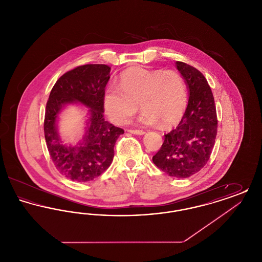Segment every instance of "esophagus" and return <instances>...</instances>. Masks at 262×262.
I'll return each instance as SVG.
<instances>
[{
	"instance_id": "obj_1",
	"label": "esophagus",
	"mask_w": 262,
	"mask_h": 262,
	"mask_svg": "<svg viewBox=\"0 0 262 262\" xmlns=\"http://www.w3.org/2000/svg\"><path fill=\"white\" fill-rule=\"evenodd\" d=\"M128 132H129L130 134L137 135V136H142V135L145 134V132L142 130V129H128Z\"/></svg>"
}]
</instances>
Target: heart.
<instances>
[{"instance_id": "obj_1", "label": "heart", "mask_w": 262, "mask_h": 262, "mask_svg": "<svg viewBox=\"0 0 262 262\" xmlns=\"http://www.w3.org/2000/svg\"><path fill=\"white\" fill-rule=\"evenodd\" d=\"M187 102L186 81L173 70H126L121 75L120 85L110 83L103 94L105 112L117 125L127 124L139 104L144 110L138 118L141 125H174L182 119Z\"/></svg>"}]
</instances>
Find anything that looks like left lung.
<instances>
[{"instance_id": "8db88e82", "label": "left lung", "mask_w": 262, "mask_h": 262, "mask_svg": "<svg viewBox=\"0 0 262 262\" xmlns=\"http://www.w3.org/2000/svg\"><path fill=\"white\" fill-rule=\"evenodd\" d=\"M176 67L187 85L189 98L178 126L165 135L152 161L164 173L185 179L206 165L217 135V114L211 88L204 75L186 62Z\"/></svg>"}]
</instances>
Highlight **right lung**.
<instances>
[{"label":"right lung","instance_id":"add662e5","mask_svg":"<svg viewBox=\"0 0 262 262\" xmlns=\"http://www.w3.org/2000/svg\"><path fill=\"white\" fill-rule=\"evenodd\" d=\"M106 64H83L63 74L51 90L46 105L44 135L57 170L75 182H89L103 174L114 158L116 140L124 129L104 120L103 94L110 78ZM78 101L90 109L86 134L75 147L63 145L56 120L68 103Z\"/></svg>","mask_w":262,"mask_h":262}]
</instances>
